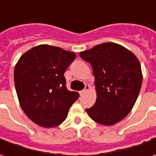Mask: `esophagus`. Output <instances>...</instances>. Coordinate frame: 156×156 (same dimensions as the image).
Returning <instances> with one entry per match:
<instances>
[{"label": "esophagus", "instance_id": "esophagus-1", "mask_svg": "<svg viewBox=\"0 0 156 156\" xmlns=\"http://www.w3.org/2000/svg\"><path fill=\"white\" fill-rule=\"evenodd\" d=\"M89 89H90V85L89 84H85V87H84V89L83 90H82L81 92H80V94H83L85 93V92H87V91H89Z\"/></svg>", "mask_w": 156, "mask_h": 156}]
</instances>
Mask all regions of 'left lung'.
Listing matches in <instances>:
<instances>
[{
    "mask_svg": "<svg viewBox=\"0 0 156 156\" xmlns=\"http://www.w3.org/2000/svg\"><path fill=\"white\" fill-rule=\"evenodd\" d=\"M90 63L94 76L97 99L86 109L98 123L118 122L133 107L142 85L141 66L136 55L116 43H103L79 53Z\"/></svg>",
    "mask_w": 156,
    "mask_h": 156,
    "instance_id": "1",
    "label": "left lung"
}]
</instances>
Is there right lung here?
<instances>
[{
  "label": "right lung",
  "instance_id": "obj_1",
  "mask_svg": "<svg viewBox=\"0 0 156 156\" xmlns=\"http://www.w3.org/2000/svg\"><path fill=\"white\" fill-rule=\"evenodd\" d=\"M75 53L40 44L25 52L14 69V83L23 111L34 123L55 127L67 118L79 94L66 87L64 73Z\"/></svg>",
  "mask_w": 156,
  "mask_h": 156
}]
</instances>
